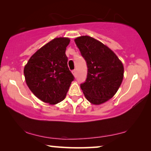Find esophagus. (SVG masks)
Listing matches in <instances>:
<instances>
[{
  "label": "esophagus",
  "mask_w": 151,
  "mask_h": 151,
  "mask_svg": "<svg viewBox=\"0 0 151 151\" xmlns=\"http://www.w3.org/2000/svg\"><path fill=\"white\" fill-rule=\"evenodd\" d=\"M72 73L73 74V76H75V77H76V74H77V72H76V69H74V70H73V71H72Z\"/></svg>",
  "instance_id": "obj_1"
}]
</instances>
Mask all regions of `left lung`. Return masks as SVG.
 I'll list each match as a JSON object with an SVG mask.
<instances>
[{"label": "left lung", "instance_id": "1", "mask_svg": "<svg viewBox=\"0 0 151 151\" xmlns=\"http://www.w3.org/2000/svg\"><path fill=\"white\" fill-rule=\"evenodd\" d=\"M75 42L88 68L86 79L80 88L91 104L104 103L113 98L121 85L122 63L112 50L93 38L80 36Z\"/></svg>", "mask_w": 151, "mask_h": 151}]
</instances>
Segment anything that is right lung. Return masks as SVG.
I'll return each instance as SVG.
<instances>
[{"label":"right lung","mask_w":151,"mask_h":151,"mask_svg":"<svg viewBox=\"0 0 151 151\" xmlns=\"http://www.w3.org/2000/svg\"><path fill=\"white\" fill-rule=\"evenodd\" d=\"M68 38H56L38 49L24 68L26 83L33 93L50 104L60 102L74 80L65 54Z\"/></svg>","instance_id":"right-lung-1"}]
</instances>
